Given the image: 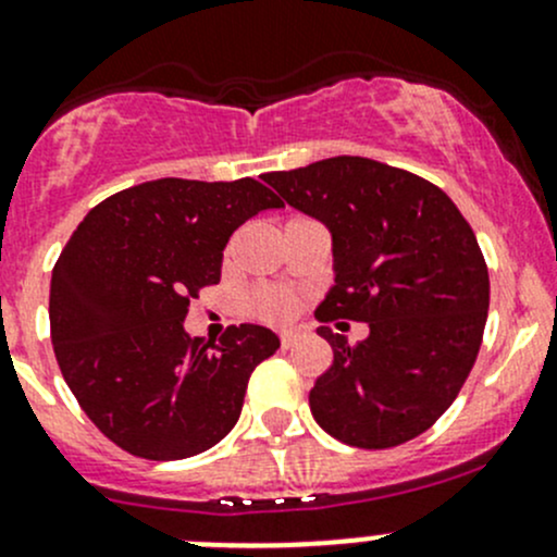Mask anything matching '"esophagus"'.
I'll return each instance as SVG.
<instances>
[{
  "label": "esophagus",
  "mask_w": 557,
  "mask_h": 557,
  "mask_svg": "<svg viewBox=\"0 0 557 557\" xmlns=\"http://www.w3.org/2000/svg\"><path fill=\"white\" fill-rule=\"evenodd\" d=\"M280 345H283L285 350H288V347H294L296 345V334H290V331H288V334H280Z\"/></svg>",
  "instance_id": "34e87169"
}]
</instances>
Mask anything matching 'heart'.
I'll return each instance as SVG.
<instances>
[{
  "mask_svg": "<svg viewBox=\"0 0 557 557\" xmlns=\"http://www.w3.org/2000/svg\"><path fill=\"white\" fill-rule=\"evenodd\" d=\"M247 305H250L252 314L269 320V323H288V320H294L296 312H299V301H296L294 296L272 288L252 290Z\"/></svg>",
  "mask_w": 557,
  "mask_h": 557,
  "instance_id": "obj_1",
  "label": "heart"
}]
</instances>
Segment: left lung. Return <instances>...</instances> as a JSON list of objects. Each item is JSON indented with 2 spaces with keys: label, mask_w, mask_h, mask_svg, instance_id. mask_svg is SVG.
<instances>
[{
  "label": "left lung",
  "mask_w": 557,
  "mask_h": 557,
  "mask_svg": "<svg viewBox=\"0 0 557 557\" xmlns=\"http://www.w3.org/2000/svg\"><path fill=\"white\" fill-rule=\"evenodd\" d=\"M263 180L334 239L336 285L314 312L334 361L310 391L312 418L363 450L429 431L474 367L491 305L466 218L429 180L361 156ZM342 319L367 322L368 339L350 346L334 335L327 323Z\"/></svg>",
  "instance_id": "left-lung-1"
}]
</instances>
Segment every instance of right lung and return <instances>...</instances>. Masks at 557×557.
<instances>
[{"label": "right lung", "instance_id": "add662e5", "mask_svg": "<svg viewBox=\"0 0 557 557\" xmlns=\"http://www.w3.org/2000/svg\"><path fill=\"white\" fill-rule=\"evenodd\" d=\"M283 207L252 177H161L117 190L70 237L50 280V339L83 412L121 450L180 460L237 425L247 380L280 339L228 325L218 345L183 329L221 283L223 247L247 218Z\"/></svg>", "mask_w": 557, "mask_h": 557}]
</instances>
